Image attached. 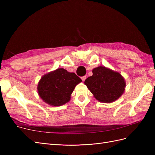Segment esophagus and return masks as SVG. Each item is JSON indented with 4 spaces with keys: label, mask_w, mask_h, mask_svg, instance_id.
I'll use <instances>...</instances> for the list:
<instances>
[{
    "label": "esophagus",
    "mask_w": 155,
    "mask_h": 155,
    "mask_svg": "<svg viewBox=\"0 0 155 155\" xmlns=\"http://www.w3.org/2000/svg\"><path fill=\"white\" fill-rule=\"evenodd\" d=\"M81 79H82V81H84L86 79V78H87V77H86V76H83V77H81Z\"/></svg>",
    "instance_id": "obj_1"
}]
</instances>
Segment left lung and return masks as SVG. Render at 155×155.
Returning <instances> with one entry per match:
<instances>
[{"mask_svg":"<svg viewBox=\"0 0 155 155\" xmlns=\"http://www.w3.org/2000/svg\"><path fill=\"white\" fill-rule=\"evenodd\" d=\"M92 73L85 84L97 100L109 104L123 94L126 84L120 73L102 66L94 68Z\"/></svg>","mask_w":155,"mask_h":155,"instance_id":"left-lung-1","label":"left lung"}]
</instances>
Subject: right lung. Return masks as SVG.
<instances>
[{
    "mask_svg": "<svg viewBox=\"0 0 155 155\" xmlns=\"http://www.w3.org/2000/svg\"><path fill=\"white\" fill-rule=\"evenodd\" d=\"M82 81L74 72L58 68L42 77L37 85L40 97L51 106H61L70 100L75 87Z\"/></svg>",
    "mask_w": 155,
    "mask_h": 155,
    "instance_id": "right-lung-1",
    "label": "right lung"
}]
</instances>
